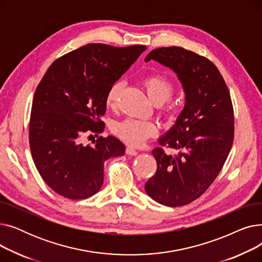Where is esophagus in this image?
Returning a JSON list of instances; mask_svg holds the SVG:
<instances>
[{"instance_id": "1", "label": "esophagus", "mask_w": 262, "mask_h": 262, "mask_svg": "<svg viewBox=\"0 0 262 262\" xmlns=\"http://www.w3.org/2000/svg\"><path fill=\"white\" fill-rule=\"evenodd\" d=\"M126 154H128V155H137L138 154V150L137 149H135L134 147H132V146H127L126 147Z\"/></svg>"}]
</instances>
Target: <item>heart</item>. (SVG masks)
<instances>
[{"mask_svg":"<svg viewBox=\"0 0 262 262\" xmlns=\"http://www.w3.org/2000/svg\"><path fill=\"white\" fill-rule=\"evenodd\" d=\"M142 86L144 87L149 99L155 105H161L171 99L174 93L173 81L166 75L155 73L149 74L142 79ZM123 81L116 80L110 85L106 94L107 106L115 108L118 105L120 95L123 89ZM173 105L170 103L166 106V112L170 113ZM113 133L122 141L128 145L139 146L149 137L157 133V126L154 123L136 119H126L122 122L115 123L112 126Z\"/></svg>","mask_w":262,"mask_h":262,"instance_id":"1","label":"heart"}]
</instances>
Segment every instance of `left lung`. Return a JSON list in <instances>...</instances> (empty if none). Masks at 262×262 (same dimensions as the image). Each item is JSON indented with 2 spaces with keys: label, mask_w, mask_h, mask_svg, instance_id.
<instances>
[{
  "label": "left lung",
  "mask_w": 262,
  "mask_h": 262,
  "mask_svg": "<svg viewBox=\"0 0 262 262\" xmlns=\"http://www.w3.org/2000/svg\"><path fill=\"white\" fill-rule=\"evenodd\" d=\"M150 59L177 73L186 92L183 113L152 150L157 170L145 183L153 200L177 207L199 199L222 170L235 137L233 107L223 76L208 58L169 47L149 52L145 61ZM163 147L179 154L166 155Z\"/></svg>",
  "instance_id": "8db88e82"
}]
</instances>
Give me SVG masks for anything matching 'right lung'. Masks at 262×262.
Here are the masks:
<instances>
[{
  "label": "right lung",
  "instance_id": "add662e5",
  "mask_svg": "<svg viewBox=\"0 0 262 262\" xmlns=\"http://www.w3.org/2000/svg\"><path fill=\"white\" fill-rule=\"evenodd\" d=\"M145 49L89 43L53 61L40 80L30 118V147L40 176L59 195L92 196L103 185L104 162L125 152L113 136H101L93 145H82L81 137L104 130L110 85Z\"/></svg>",
  "mask_w": 262,
  "mask_h": 262
}]
</instances>
